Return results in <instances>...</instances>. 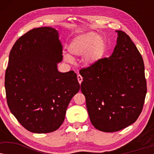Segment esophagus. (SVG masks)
<instances>
[{"label":"esophagus","instance_id":"34e87169","mask_svg":"<svg viewBox=\"0 0 154 154\" xmlns=\"http://www.w3.org/2000/svg\"><path fill=\"white\" fill-rule=\"evenodd\" d=\"M77 79H78V81H79V83L81 84L82 83V81H83V77H82L80 74H79L77 75Z\"/></svg>","mask_w":154,"mask_h":154}]
</instances>
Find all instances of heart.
I'll return each mask as SVG.
<instances>
[{"mask_svg":"<svg viewBox=\"0 0 154 154\" xmlns=\"http://www.w3.org/2000/svg\"><path fill=\"white\" fill-rule=\"evenodd\" d=\"M106 49V43L97 33L89 32L80 35L73 39L68 50L73 56L83 57V62L87 66L95 64L102 57ZM64 60L73 62V58L69 54H65Z\"/></svg>","mask_w":154,"mask_h":154,"instance_id":"heart-1","label":"heart"}]
</instances>
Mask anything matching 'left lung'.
I'll list each match as a JSON object with an SVG mask.
<instances>
[{
	"mask_svg": "<svg viewBox=\"0 0 154 154\" xmlns=\"http://www.w3.org/2000/svg\"><path fill=\"white\" fill-rule=\"evenodd\" d=\"M118 33L117 44L109 58L82 69L81 92L90 121L100 131H119L134 123L146 94L142 57L130 36Z\"/></svg>",
	"mask_w": 154,
	"mask_h": 154,
	"instance_id": "1",
	"label": "left lung"
}]
</instances>
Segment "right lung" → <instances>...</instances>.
<instances>
[{"mask_svg": "<svg viewBox=\"0 0 154 154\" xmlns=\"http://www.w3.org/2000/svg\"><path fill=\"white\" fill-rule=\"evenodd\" d=\"M62 54L58 31L51 27L29 31L10 52L5 76L8 105L19 123L31 132L57 130L80 90L74 71H58Z\"/></svg>", "mask_w": 154, "mask_h": 154, "instance_id": "add662e5", "label": "right lung"}]
</instances>
